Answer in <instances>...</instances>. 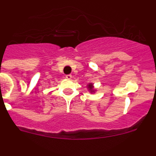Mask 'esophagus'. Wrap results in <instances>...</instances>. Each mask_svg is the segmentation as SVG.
I'll return each mask as SVG.
<instances>
[{"label": "esophagus", "instance_id": "obj_1", "mask_svg": "<svg viewBox=\"0 0 156 156\" xmlns=\"http://www.w3.org/2000/svg\"><path fill=\"white\" fill-rule=\"evenodd\" d=\"M66 78L67 80H71L72 79V75H70V74H69V75H66Z\"/></svg>", "mask_w": 156, "mask_h": 156}]
</instances>
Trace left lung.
<instances>
[{"instance_id":"obj_1","label":"left lung","mask_w":156,"mask_h":156,"mask_svg":"<svg viewBox=\"0 0 156 156\" xmlns=\"http://www.w3.org/2000/svg\"><path fill=\"white\" fill-rule=\"evenodd\" d=\"M87 87L88 91L90 92V94H94L96 92V89L94 87V83H89L87 85Z\"/></svg>"}]
</instances>
